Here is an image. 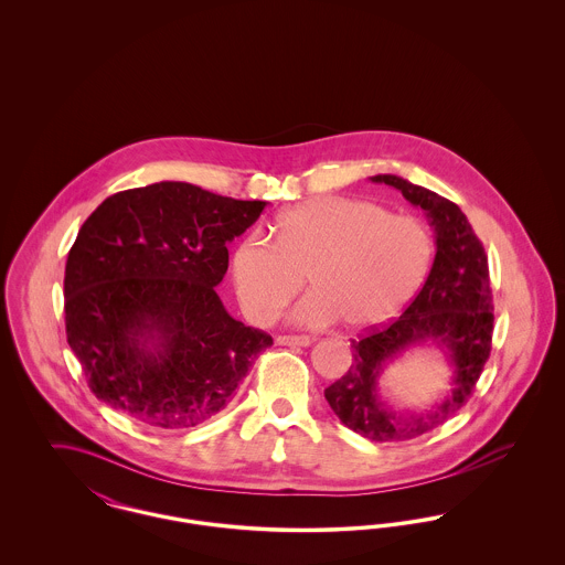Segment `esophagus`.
Returning <instances> with one entry per match:
<instances>
[{"instance_id": "1", "label": "esophagus", "mask_w": 565, "mask_h": 565, "mask_svg": "<svg viewBox=\"0 0 565 565\" xmlns=\"http://www.w3.org/2000/svg\"><path fill=\"white\" fill-rule=\"evenodd\" d=\"M275 343L277 345H290V348H307V345H311L313 341L309 339V337H298V334H284V337H277L275 339Z\"/></svg>"}]
</instances>
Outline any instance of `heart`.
Segmentation results:
<instances>
[{"mask_svg":"<svg viewBox=\"0 0 565 565\" xmlns=\"http://www.w3.org/2000/svg\"><path fill=\"white\" fill-rule=\"evenodd\" d=\"M431 235L415 215L381 205L320 196L275 217L273 242L256 233L235 245L231 273L243 313L273 322L307 275L311 292L292 320L345 323L366 330L398 316L422 288L431 263Z\"/></svg>","mask_w":565,"mask_h":565,"instance_id":"obj_1","label":"heart"}]
</instances>
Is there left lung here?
I'll use <instances>...</instances> for the list:
<instances>
[{"instance_id":"1","label":"left lung","mask_w":565,"mask_h":565,"mask_svg":"<svg viewBox=\"0 0 565 565\" xmlns=\"http://www.w3.org/2000/svg\"><path fill=\"white\" fill-rule=\"evenodd\" d=\"M371 182L401 190L426 212L436 256L403 316L351 341L350 371L323 396L350 430L375 443H396L434 430L468 403L491 351L493 302L483 243L456 203L392 173L373 175ZM413 347L441 350L452 369V390L428 412H394L380 398L377 381L390 361Z\"/></svg>"}]
</instances>
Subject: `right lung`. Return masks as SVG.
I'll list each match as a JSON object with an SVG mask.
<instances>
[{"mask_svg": "<svg viewBox=\"0 0 565 565\" xmlns=\"http://www.w3.org/2000/svg\"><path fill=\"white\" fill-rule=\"evenodd\" d=\"M267 201L186 182L108 196L82 224L65 265V330L93 394L135 422L182 430L235 401L267 332L215 295L226 245Z\"/></svg>", "mask_w": 565, "mask_h": 565, "instance_id": "right-lung-1", "label": "right lung"}]
</instances>
